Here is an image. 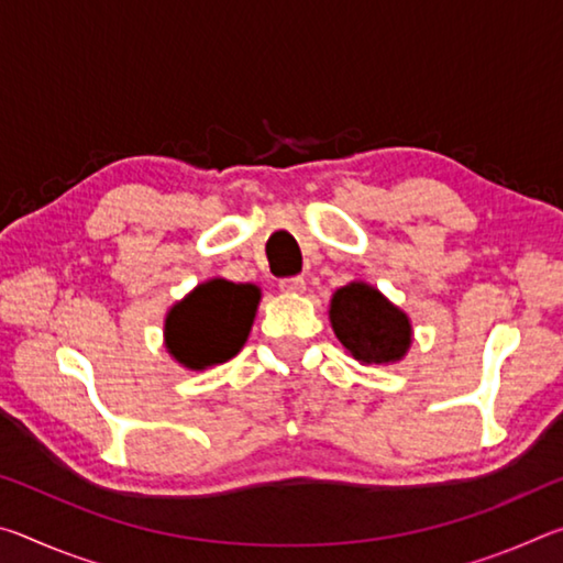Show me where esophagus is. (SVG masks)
Masks as SVG:
<instances>
[{"mask_svg":"<svg viewBox=\"0 0 563 563\" xmlns=\"http://www.w3.org/2000/svg\"><path fill=\"white\" fill-rule=\"evenodd\" d=\"M280 290L285 292H302L305 290V280L300 275H290V278H283L280 280Z\"/></svg>","mask_w":563,"mask_h":563,"instance_id":"34e87169","label":"esophagus"}]
</instances>
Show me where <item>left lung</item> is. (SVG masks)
<instances>
[{
  "instance_id": "left-lung-1",
  "label": "left lung",
  "mask_w": 563,
  "mask_h": 563,
  "mask_svg": "<svg viewBox=\"0 0 563 563\" xmlns=\"http://www.w3.org/2000/svg\"><path fill=\"white\" fill-rule=\"evenodd\" d=\"M330 320L342 347L365 365L399 360L412 340L405 312L365 283H350L335 292Z\"/></svg>"
}]
</instances>
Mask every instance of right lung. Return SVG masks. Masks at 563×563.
I'll list each match as a JSON object with an SVG mask.
<instances>
[{
    "mask_svg": "<svg viewBox=\"0 0 563 563\" xmlns=\"http://www.w3.org/2000/svg\"><path fill=\"white\" fill-rule=\"evenodd\" d=\"M261 292L255 285L211 280L180 300L166 318V347L180 365L203 369L245 345Z\"/></svg>",
    "mask_w": 563,
    "mask_h": 563,
    "instance_id": "right-lung-1",
    "label": "right lung"
}]
</instances>
